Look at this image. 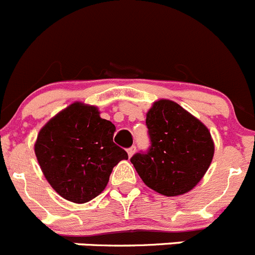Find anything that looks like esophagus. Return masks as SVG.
<instances>
[{
  "label": "esophagus",
  "instance_id": "esophagus-1",
  "mask_svg": "<svg viewBox=\"0 0 255 255\" xmlns=\"http://www.w3.org/2000/svg\"><path fill=\"white\" fill-rule=\"evenodd\" d=\"M135 150H136V147H135V145L130 147L129 149H128V155H129V157H131V155L135 153Z\"/></svg>",
  "mask_w": 255,
  "mask_h": 255
}]
</instances>
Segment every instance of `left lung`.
Wrapping results in <instances>:
<instances>
[{
  "label": "left lung",
  "instance_id": "8db88e82",
  "mask_svg": "<svg viewBox=\"0 0 255 255\" xmlns=\"http://www.w3.org/2000/svg\"><path fill=\"white\" fill-rule=\"evenodd\" d=\"M150 148L131 163L152 190L166 197L190 191L203 179L215 154L208 128L170 100H158L147 112Z\"/></svg>",
  "mask_w": 255,
  "mask_h": 255
}]
</instances>
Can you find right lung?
Wrapping results in <instances>:
<instances>
[{
  "label": "right lung",
  "mask_w": 255,
  "mask_h": 255,
  "mask_svg": "<svg viewBox=\"0 0 255 255\" xmlns=\"http://www.w3.org/2000/svg\"><path fill=\"white\" fill-rule=\"evenodd\" d=\"M111 121L96 106L74 102L39 130L34 152L53 190L73 203H87L107 186L112 168L128 153L114 143Z\"/></svg>",
  "instance_id": "1"
}]
</instances>
